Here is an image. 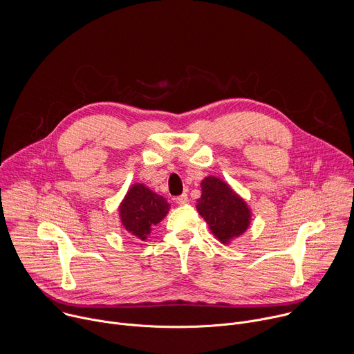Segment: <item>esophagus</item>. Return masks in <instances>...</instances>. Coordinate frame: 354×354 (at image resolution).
<instances>
[{
	"mask_svg": "<svg viewBox=\"0 0 354 354\" xmlns=\"http://www.w3.org/2000/svg\"><path fill=\"white\" fill-rule=\"evenodd\" d=\"M175 201H176V204H179V205H183V204H186V203L189 201V197H187V194H186V193H183V194L178 196V197L175 198Z\"/></svg>",
	"mask_w": 354,
	"mask_h": 354,
	"instance_id": "obj_1",
	"label": "esophagus"
}]
</instances>
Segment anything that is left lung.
<instances>
[{"label": "left lung", "mask_w": 354, "mask_h": 354, "mask_svg": "<svg viewBox=\"0 0 354 354\" xmlns=\"http://www.w3.org/2000/svg\"><path fill=\"white\" fill-rule=\"evenodd\" d=\"M200 186L201 197L197 198L196 208L214 236L223 245L242 236L252 221V209L245 198L214 175L205 176Z\"/></svg>", "instance_id": "obj_1"}]
</instances>
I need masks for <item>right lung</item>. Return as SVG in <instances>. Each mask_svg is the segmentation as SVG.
<instances>
[{
  "label": "right lung",
  "mask_w": 354,
  "mask_h": 354,
  "mask_svg": "<svg viewBox=\"0 0 354 354\" xmlns=\"http://www.w3.org/2000/svg\"><path fill=\"white\" fill-rule=\"evenodd\" d=\"M169 203L145 183L129 187L118 211L124 229L139 241H146L154 225L160 223L169 211Z\"/></svg>",
  "instance_id": "1"
}]
</instances>
